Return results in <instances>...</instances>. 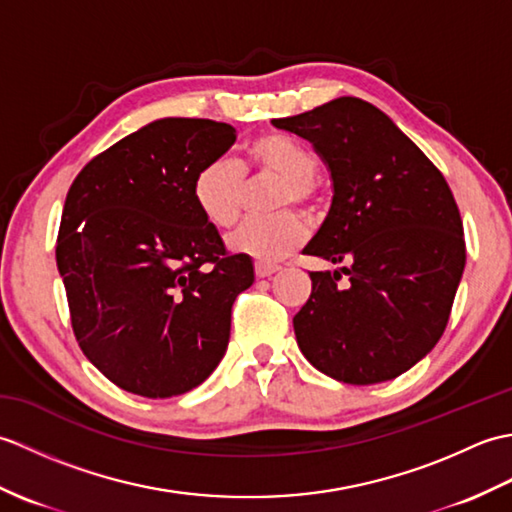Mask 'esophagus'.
<instances>
[{
	"label": "esophagus",
	"instance_id": "34e87169",
	"mask_svg": "<svg viewBox=\"0 0 512 512\" xmlns=\"http://www.w3.org/2000/svg\"><path fill=\"white\" fill-rule=\"evenodd\" d=\"M277 270H279V266H277V264H262V262H257V264H255V275H257L259 279L275 275Z\"/></svg>",
	"mask_w": 512,
	"mask_h": 512
}]
</instances>
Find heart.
<instances>
[{
  "label": "heart",
  "instance_id": "obj_1",
  "mask_svg": "<svg viewBox=\"0 0 512 512\" xmlns=\"http://www.w3.org/2000/svg\"><path fill=\"white\" fill-rule=\"evenodd\" d=\"M319 158L303 140L266 132L253 138L246 147V160L233 162L215 158L198 169L193 178V202L200 215L215 228H231L244 209L246 176H275L281 184L273 193L270 206L281 211L270 217H250L228 237V244L255 262L273 264L288 257L306 239V224L290 206L308 209L319 198L317 184Z\"/></svg>",
  "mask_w": 512,
  "mask_h": 512
}]
</instances>
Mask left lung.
Returning <instances> with one entry per match:
<instances>
[{
  "mask_svg": "<svg viewBox=\"0 0 512 512\" xmlns=\"http://www.w3.org/2000/svg\"><path fill=\"white\" fill-rule=\"evenodd\" d=\"M273 125L310 140L328 165L332 206L303 253L343 264L310 273V299L292 319L299 350L347 385L405 374L440 341L466 262L447 180L387 114L354 96Z\"/></svg>",
  "mask_w": 512,
  "mask_h": 512,
  "instance_id": "left-lung-1",
  "label": "left lung"
}]
</instances>
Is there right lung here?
<instances>
[{"label":"right lung","mask_w":512,"mask_h":512,"mask_svg":"<svg viewBox=\"0 0 512 512\" xmlns=\"http://www.w3.org/2000/svg\"><path fill=\"white\" fill-rule=\"evenodd\" d=\"M209 118H160L92 158L63 204L57 266L83 354L132 394L171 398L213 374L253 286L193 202V178L235 143Z\"/></svg>","instance_id":"obj_1"}]
</instances>
